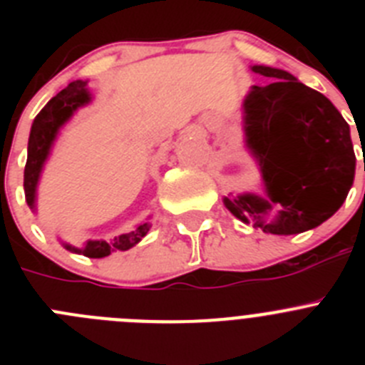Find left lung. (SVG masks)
<instances>
[{"label": "left lung", "mask_w": 365, "mask_h": 365, "mask_svg": "<svg viewBox=\"0 0 365 365\" xmlns=\"http://www.w3.org/2000/svg\"><path fill=\"white\" fill-rule=\"evenodd\" d=\"M250 69L272 78L250 87L243 100L245 146L259 166L265 193H237L222 202L265 234H302L334 215L353 186L349 124L327 96L291 73Z\"/></svg>", "instance_id": "left-lung-1"}]
</instances>
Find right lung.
<instances>
[{
	"mask_svg": "<svg viewBox=\"0 0 365 365\" xmlns=\"http://www.w3.org/2000/svg\"><path fill=\"white\" fill-rule=\"evenodd\" d=\"M93 96L89 89H87V82L76 80V82H71L66 89L58 93L54 98H51L47 106L38 113L34 122H32L31 135H29L27 164H25L24 173L25 199H27V205L32 212H36V190L38 182H40L41 170H43L47 159H49L58 133L66 125V122H69V118L73 117L74 113L89 104ZM150 227V221H144L135 230L117 235L111 241L89 240L82 247H74V245L69 243L62 245L69 252L82 254L86 257H96L98 259V257H106L109 254L117 252V250H122V252L130 250L131 247H135L148 234Z\"/></svg>",
	"mask_w": 365,
	"mask_h": 365,
	"instance_id": "obj_1",
	"label": "right lung"
}]
</instances>
